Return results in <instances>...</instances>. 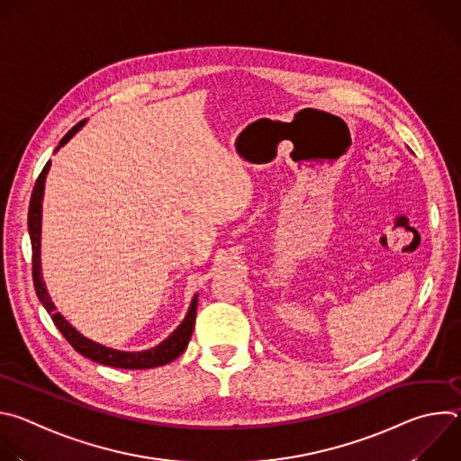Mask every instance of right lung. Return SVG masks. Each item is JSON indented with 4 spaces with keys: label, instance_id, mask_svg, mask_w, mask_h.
<instances>
[{
    "label": "right lung",
    "instance_id": "1",
    "mask_svg": "<svg viewBox=\"0 0 461 461\" xmlns=\"http://www.w3.org/2000/svg\"><path fill=\"white\" fill-rule=\"evenodd\" d=\"M86 123V120L78 122L68 135H65L59 140L61 148L65 142H69V139L77 133V131ZM50 167V162L45 164V167L41 169L34 189H32V196H31V204H29V235H31V244H32V281H34V288H36V295L41 301V304L45 306V310L50 313L52 322L58 326V330L63 334V338L69 341V345L82 356H86L87 359H93L100 365H107V366H114V368H129V370H144V368H155V366H162L166 363H171L173 359H176L187 347L191 334H193V326H194V315H196V295L191 301V306L187 310V315L184 317V321L180 322V326L176 330L166 339L162 341L158 347L144 350V352H120V350H113L107 347H102L87 338H84L82 334H78L75 328L61 317L59 312H56L43 277H41V265H40V233H41V199H43V189H45V176L47 171Z\"/></svg>",
    "mask_w": 461,
    "mask_h": 461
}]
</instances>
